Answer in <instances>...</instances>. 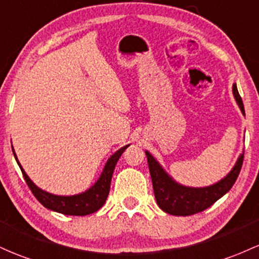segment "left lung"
Instances as JSON below:
<instances>
[{"instance_id":"1","label":"left lung","mask_w":259,"mask_h":259,"mask_svg":"<svg viewBox=\"0 0 259 259\" xmlns=\"http://www.w3.org/2000/svg\"><path fill=\"white\" fill-rule=\"evenodd\" d=\"M232 93L240 107L241 112L245 115L242 99L238 95L237 86L234 83ZM149 163L150 175H151L153 193H155L157 205L164 212L176 217H188L197 214L211 206L215 201L226 194L237 180L243 162V152L238 156L235 166L223 180L208 187H187L176 182L171 176L164 171L160 162L149 151H145Z\"/></svg>"}]
</instances>
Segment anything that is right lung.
I'll return each mask as SVG.
<instances>
[{
	"label": "right lung",
	"mask_w": 259,
	"mask_h": 259,
	"mask_svg": "<svg viewBox=\"0 0 259 259\" xmlns=\"http://www.w3.org/2000/svg\"><path fill=\"white\" fill-rule=\"evenodd\" d=\"M127 146H129V145H125V146L119 149L118 151L113 153V155L108 158L106 166H104L103 171H102L97 182H96L90 189L75 195H56L39 188V187L35 186V184L33 183V181L28 177V175L25 173L23 167L21 166L18 158H17L16 152H14L13 146L12 151L19 168H21L22 173H23V177L25 182H27L28 187L32 190L34 197L40 201V204H42L47 209H50L56 212H60V214L73 215V217H84V215H90L96 212L97 210H99L103 206L104 203H106L108 194H109L110 181H112V176L113 172H114L115 164L116 162H118L119 157L121 156V153L125 151V149H126Z\"/></svg>",
	"instance_id": "right-lung-1"
}]
</instances>
